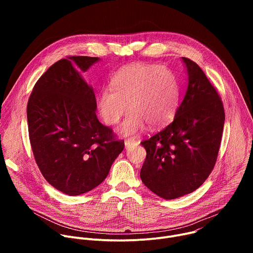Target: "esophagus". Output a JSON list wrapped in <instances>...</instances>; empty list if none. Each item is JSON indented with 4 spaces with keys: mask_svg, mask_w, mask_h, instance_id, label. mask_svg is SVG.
I'll return each instance as SVG.
<instances>
[{
    "mask_svg": "<svg viewBox=\"0 0 253 253\" xmlns=\"http://www.w3.org/2000/svg\"><path fill=\"white\" fill-rule=\"evenodd\" d=\"M133 145H137V142H136L135 140H133V139H128V140L125 141V147H126V148H129V147H131V146H133Z\"/></svg>",
    "mask_w": 253,
    "mask_h": 253,
    "instance_id": "34e87169",
    "label": "esophagus"
}]
</instances>
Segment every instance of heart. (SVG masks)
Listing matches in <instances>:
<instances>
[{"mask_svg": "<svg viewBox=\"0 0 253 253\" xmlns=\"http://www.w3.org/2000/svg\"><path fill=\"white\" fill-rule=\"evenodd\" d=\"M111 86L101 91L98 110L105 123L115 125L129 108L130 113L119 128L124 136L138 134L146 124L151 129L162 128L176 113L178 83L175 75L163 66L129 64L114 75Z\"/></svg>", "mask_w": 253, "mask_h": 253, "instance_id": "obj_1", "label": "heart"}]
</instances>
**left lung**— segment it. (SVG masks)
Instances as JSON below:
<instances>
[{"mask_svg":"<svg viewBox=\"0 0 253 253\" xmlns=\"http://www.w3.org/2000/svg\"><path fill=\"white\" fill-rule=\"evenodd\" d=\"M182 59L188 87L175 117L141 142L146 149L142 182L164 199L189 194L204 183L217 159L225 120L221 98L204 72L192 60Z\"/></svg>","mask_w":253,"mask_h":253,"instance_id":"left-lung-1","label":"left lung"}]
</instances>
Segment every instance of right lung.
Here are the masks:
<instances>
[{
  "label": "right lung",
  "mask_w": 253,
  "mask_h": 253,
  "mask_svg": "<svg viewBox=\"0 0 253 253\" xmlns=\"http://www.w3.org/2000/svg\"><path fill=\"white\" fill-rule=\"evenodd\" d=\"M98 60L87 56L59 60L35 84L27 105L36 163L53 187L71 196L102 183L124 149V140L99 122L94 91L79 73Z\"/></svg>",
  "instance_id": "obj_1"
}]
</instances>
